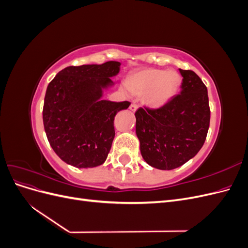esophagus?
Wrapping results in <instances>:
<instances>
[{"label":"esophagus","mask_w":248,"mask_h":248,"mask_svg":"<svg viewBox=\"0 0 248 248\" xmlns=\"http://www.w3.org/2000/svg\"><path fill=\"white\" fill-rule=\"evenodd\" d=\"M138 108H139V106H138L137 103H131L130 107H129V108H130L131 111H136V110L138 109Z\"/></svg>","instance_id":"obj_1"}]
</instances>
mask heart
Returning a JSON list of instances; mask_svg holds the SVG:
<instances>
[{
  "instance_id": "heart-1",
  "label": "heart",
  "mask_w": 248,
  "mask_h": 248,
  "mask_svg": "<svg viewBox=\"0 0 248 248\" xmlns=\"http://www.w3.org/2000/svg\"><path fill=\"white\" fill-rule=\"evenodd\" d=\"M181 78L176 71L147 68L131 73L126 85L130 92L145 94L146 102L151 107H161L177 92Z\"/></svg>"
}]
</instances>
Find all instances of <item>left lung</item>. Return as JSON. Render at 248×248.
Instances as JSON below:
<instances>
[{
    "instance_id": "1",
    "label": "left lung",
    "mask_w": 248,
    "mask_h": 248,
    "mask_svg": "<svg viewBox=\"0 0 248 248\" xmlns=\"http://www.w3.org/2000/svg\"><path fill=\"white\" fill-rule=\"evenodd\" d=\"M181 92L159 108L136 111L142 158L159 170H174L196 156L210 125L207 87L192 70H182Z\"/></svg>"
}]
</instances>
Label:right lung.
Wrapping results in <instances>:
<instances>
[{
	"instance_id": "1",
	"label": "right lung",
	"mask_w": 248,
	"mask_h": 248,
	"mask_svg": "<svg viewBox=\"0 0 248 248\" xmlns=\"http://www.w3.org/2000/svg\"><path fill=\"white\" fill-rule=\"evenodd\" d=\"M116 61L68 66L46 89L43 125L56 154L76 168H94L106 161L115 138L114 120L129 101L101 100V88L120 70Z\"/></svg>"
}]
</instances>
